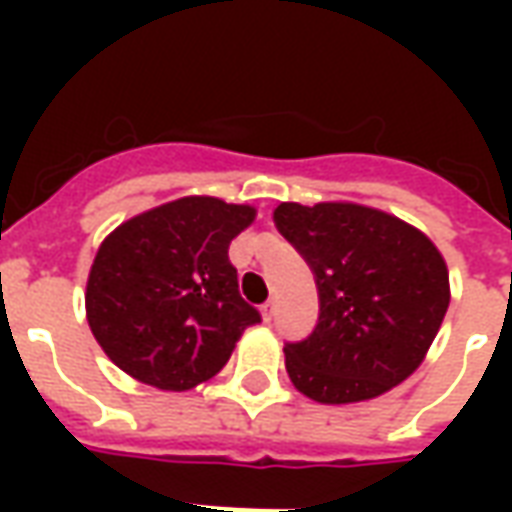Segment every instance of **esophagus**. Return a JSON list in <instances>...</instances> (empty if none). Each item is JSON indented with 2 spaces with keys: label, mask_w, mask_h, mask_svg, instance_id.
Returning a JSON list of instances; mask_svg holds the SVG:
<instances>
[{
  "label": "esophagus",
  "mask_w": 512,
  "mask_h": 512,
  "mask_svg": "<svg viewBox=\"0 0 512 512\" xmlns=\"http://www.w3.org/2000/svg\"><path fill=\"white\" fill-rule=\"evenodd\" d=\"M263 321H271V318H274V301H266V304H263Z\"/></svg>",
  "instance_id": "esophagus-1"
}]
</instances>
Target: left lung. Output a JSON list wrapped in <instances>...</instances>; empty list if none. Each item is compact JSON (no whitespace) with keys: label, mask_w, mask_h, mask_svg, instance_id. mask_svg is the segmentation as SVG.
I'll list each match as a JSON object with an SVG mask.
<instances>
[{"label":"left lung","mask_w":512,"mask_h":512,"mask_svg":"<svg viewBox=\"0 0 512 512\" xmlns=\"http://www.w3.org/2000/svg\"><path fill=\"white\" fill-rule=\"evenodd\" d=\"M274 224L315 274L321 315L285 367L301 395L340 406L389 392L428 354L450 274L428 235L356 202H282Z\"/></svg>","instance_id":"8db88e82"}]
</instances>
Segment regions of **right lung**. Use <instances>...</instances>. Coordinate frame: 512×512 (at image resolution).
<instances>
[{"mask_svg":"<svg viewBox=\"0 0 512 512\" xmlns=\"http://www.w3.org/2000/svg\"><path fill=\"white\" fill-rule=\"evenodd\" d=\"M252 205L180 197L104 238L84 307L104 354L142 384L186 392L213 378L260 312L238 293L230 241Z\"/></svg>","mask_w":512,"mask_h":512,"instance_id":"obj_1","label":"right lung"}]
</instances>
